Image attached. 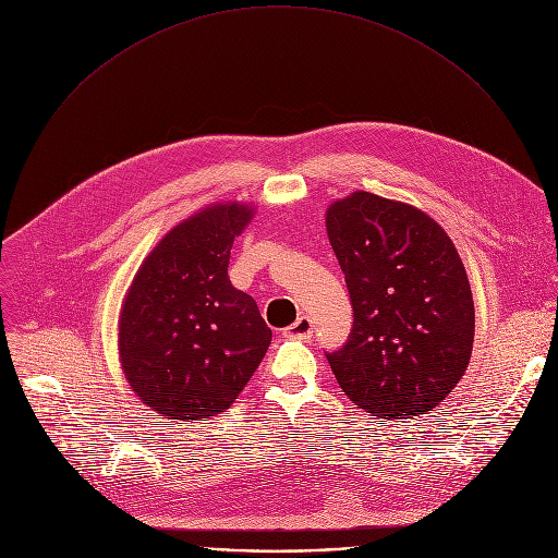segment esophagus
<instances>
[{
  "mask_svg": "<svg viewBox=\"0 0 558 558\" xmlns=\"http://www.w3.org/2000/svg\"><path fill=\"white\" fill-rule=\"evenodd\" d=\"M291 338H298V340H308L313 336V320L306 315H300L298 320L289 327L287 331Z\"/></svg>",
  "mask_w": 558,
  "mask_h": 558,
  "instance_id": "esophagus-1",
  "label": "esophagus"
}]
</instances>
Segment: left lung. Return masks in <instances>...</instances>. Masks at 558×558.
Here are the masks:
<instances>
[{"label":"left lung","mask_w":558,"mask_h":558,"mask_svg":"<svg viewBox=\"0 0 558 558\" xmlns=\"http://www.w3.org/2000/svg\"><path fill=\"white\" fill-rule=\"evenodd\" d=\"M353 306L349 340L325 351L349 400L381 420L426 415L468 368L474 304L448 233L424 211L355 192L327 211Z\"/></svg>","instance_id":"1"}]
</instances>
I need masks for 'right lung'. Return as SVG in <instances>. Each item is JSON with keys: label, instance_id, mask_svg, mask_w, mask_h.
I'll list each match as a JSON object with an SVG mask.
<instances>
[{"label": "right lung", "instance_id": "right-lung-1", "mask_svg": "<svg viewBox=\"0 0 558 558\" xmlns=\"http://www.w3.org/2000/svg\"><path fill=\"white\" fill-rule=\"evenodd\" d=\"M252 216L247 205L229 203L183 220L128 291L121 364L138 400L168 420L225 413L271 344L258 304L227 276L235 235Z\"/></svg>", "mask_w": 558, "mask_h": 558}]
</instances>
